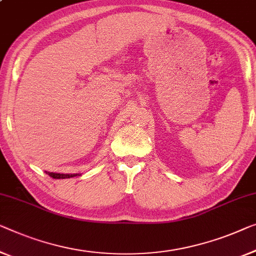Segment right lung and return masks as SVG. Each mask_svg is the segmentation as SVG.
Returning <instances> with one entry per match:
<instances>
[{"instance_id": "obj_1", "label": "right lung", "mask_w": 256, "mask_h": 256, "mask_svg": "<svg viewBox=\"0 0 256 256\" xmlns=\"http://www.w3.org/2000/svg\"><path fill=\"white\" fill-rule=\"evenodd\" d=\"M49 176L55 178V179H66V178H71V177H76V176H80L79 174H55V172H47Z\"/></svg>"}]
</instances>
